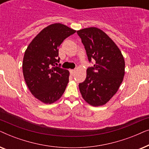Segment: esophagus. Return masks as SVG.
<instances>
[{"instance_id": "1", "label": "esophagus", "mask_w": 149, "mask_h": 149, "mask_svg": "<svg viewBox=\"0 0 149 149\" xmlns=\"http://www.w3.org/2000/svg\"><path fill=\"white\" fill-rule=\"evenodd\" d=\"M75 72H76V70H72V69H71V70H70V73L71 74H74V73H75Z\"/></svg>"}]
</instances>
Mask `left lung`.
<instances>
[{
    "label": "left lung",
    "instance_id": "1",
    "mask_svg": "<svg viewBox=\"0 0 149 149\" xmlns=\"http://www.w3.org/2000/svg\"><path fill=\"white\" fill-rule=\"evenodd\" d=\"M85 47L89 62L87 77L79 87L82 97L93 107L105 104L119 88L125 74V61L113 40L99 28L91 27L77 32Z\"/></svg>",
    "mask_w": 149,
    "mask_h": 149
}]
</instances>
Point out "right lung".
Listing matches in <instances>:
<instances>
[{"mask_svg":"<svg viewBox=\"0 0 149 149\" xmlns=\"http://www.w3.org/2000/svg\"><path fill=\"white\" fill-rule=\"evenodd\" d=\"M76 30L62 24H54L41 30L24 54L22 69L26 85L36 98L52 104L64 93L69 81V71L60 68L58 47Z\"/></svg>","mask_w":149,"mask_h":149,"instance_id":"add662e5","label":"right lung"}]
</instances>
